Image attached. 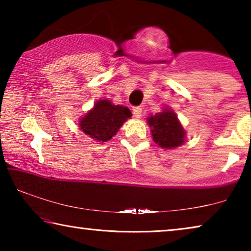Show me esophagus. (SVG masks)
Returning a JSON list of instances; mask_svg holds the SVG:
<instances>
[{
    "mask_svg": "<svg viewBox=\"0 0 251 251\" xmlns=\"http://www.w3.org/2000/svg\"><path fill=\"white\" fill-rule=\"evenodd\" d=\"M142 113H143V109L142 107H139V106H136V107L133 108V114L136 118H141Z\"/></svg>",
    "mask_w": 251,
    "mask_h": 251,
    "instance_id": "obj_1",
    "label": "esophagus"
}]
</instances>
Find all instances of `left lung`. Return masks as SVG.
<instances>
[{
    "instance_id": "left-lung-1",
    "label": "left lung",
    "mask_w": 251,
    "mask_h": 251,
    "mask_svg": "<svg viewBox=\"0 0 251 251\" xmlns=\"http://www.w3.org/2000/svg\"><path fill=\"white\" fill-rule=\"evenodd\" d=\"M154 142L161 148H176L185 143L186 131L172 108H164L147 118Z\"/></svg>"
}]
</instances>
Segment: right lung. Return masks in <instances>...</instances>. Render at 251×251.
I'll return each mask as SVG.
<instances>
[{
    "label": "right lung",
    "mask_w": 251,
    "mask_h": 251,
    "mask_svg": "<svg viewBox=\"0 0 251 251\" xmlns=\"http://www.w3.org/2000/svg\"><path fill=\"white\" fill-rule=\"evenodd\" d=\"M130 117L131 113L126 106L113 105L109 100H100L80 118L78 125L95 141L107 142Z\"/></svg>",
    "instance_id": "obj_1"
}]
</instances>
